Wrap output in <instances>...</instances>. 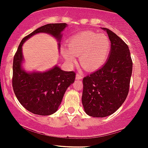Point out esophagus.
Returning a JSON list of instances; mask_svg holds the SVG:
<instances>
[{
  "label": "esophagus",
  "instance_id": "obj_1",
  "mask_svg": "<svg viewBox=\"0 0 148 148\" xmlns=\"http://www.w3.org/2000/svg\"><path fill=\"white\" fill-rule=\"evenodd\" d=\"M82 78V75L79 73H77V75H76V79H81Z\"/></svg>",
  "mask_w": 148,
  "mask_h": 148
}]
</instances>
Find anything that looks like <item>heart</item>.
<instances>
[{"mask_svg": "<svg viewBox=\"0 0 148 148\" xmlns=\"http://www.w3.org/2000/svg\"><path fill=\"white\" fill-rule=\"evenodd\" d=\"M70 52L64 49L63 55L70 64L75 62L74 56H79L80 65L87 71L101 67L107 59L110 49V41L104 34L84 31L73 36L69 43Z\"/></svg>", "mask_w": 148, "mask_h": 148, "instance_id": "b5f03b06", "label": "heart"}]
</instances>
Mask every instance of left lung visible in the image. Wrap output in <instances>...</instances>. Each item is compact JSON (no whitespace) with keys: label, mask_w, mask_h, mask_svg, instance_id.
Listing matches in <instances>:
<instances>
[{"label":"left lung","mask_w":148,"mask_h":148,"mask_svg":"<svg viewBox=\"0 0 148 148\" xmlns=\"http://www.w3.org/2000/svg\"><path fill=\"white\" fill-rule=\"evenodd\" d=\"M109 58L100 69L83 78L82 102L88 115L104 117L114 113L127 99L133 62L129 47L110 29Z\"/></svg>","instance_id":"left-lung-1"}]
</instances>
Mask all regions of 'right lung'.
Masks as SVG:
<instances>
[{
	"label": "right lung",
	"mask_w": 148,
	"mask_h": 148,
	"mask_svg": "<svg viewBox=\"0 0 148 148\" xmlns=\"http://www.w3.org/2000/svg\"><path fill=\"white\" fill-rule=\"evenodd\" d=\"M66 23L48 24L35 30L21 41L13 59L12 87L16 99L29 112L39 115H49L57 110L67 88L74 82L75 73L64 71L55 66L43 73H27L22 69V45L29 38L38 33H46L59 41Z\"/></svg>",
	"instance_id": "right-lung-1"
}]
</instances>
